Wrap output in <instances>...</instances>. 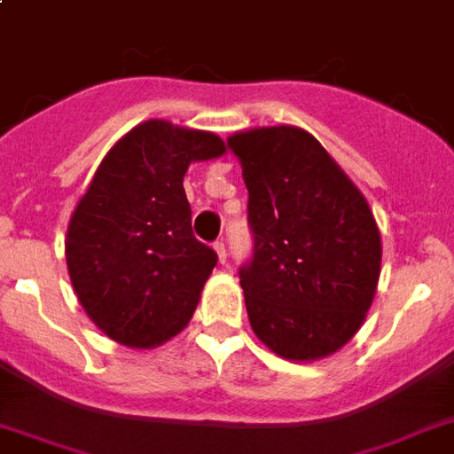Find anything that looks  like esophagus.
<instances>
[{"mask_svg":"<svg viewBox=\"0 0 454 454\" xmlns=\"http://www.w3.org/2000/svg\"><path fill=\"white\" fill-rule=\"evenodd\" d=\"M214 249H216V254H219V262L226 263V259H228L226 245H223V242H214Z\"/></svg>","mask_w":454,"mask_h":454,"instance_id":"esophagus-1","label":"esophagus"}]
</instances>
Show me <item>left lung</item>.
<instances>
[{"label": "left lung", "instance_id": "1", "mask_svg": "<svg viewBox=\"0 0 454 454\" xmlns=\"http://www.w3.org/2000/svg\"><path fill=\"white\" fill-rule=\"evenodd\" d=\"M254 254L240 269L249 325L270 351L310 363L353 339L372 306L381 235L365 195L309 131H238Z\"/></svg>", "mask_w": 454, "mask_h": 454}]
</instances>
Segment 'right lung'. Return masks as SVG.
<instances>
[{"label": "right lung", "instance_id": "add662e5", "mask_svg": "<svg viewBox=\"0 0 454 454\" xmlns=\"http://www.w3.org/2000/svg\"><path fill=\"white\" fill-rule=\"evenodd\" d=\"M223 153L212 131L148 120L103 157L66 238L74 294L103 334L155 348L188 325L216 252L192 235L184 176Z\"/></svg>", "mask_w": 454, "mask_h": 454}]
</instances>
